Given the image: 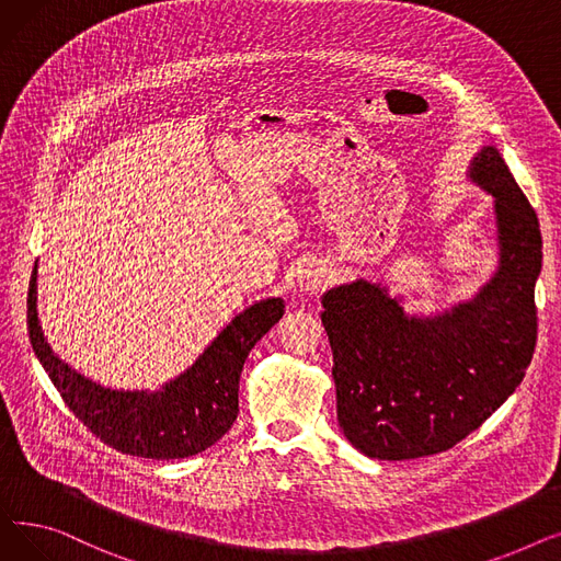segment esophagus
<instances>
[{
    "mask_svg": "<svg viewBox=\"0 0 561 561\" xmlns=\"http://www.w3.org/2000/svg\"><path fill=\"white\" fill-rule=\"evenodd\" d=\"M302 286L307 288V290H320V288H325L328 286V275L325 273H307L305 275V279H302Z\"/></svg>",
    "mask_w": 561,
    "mask_h": 561,
    "instance_id": "1",
    "label": "esophagus"
}]
</instances>
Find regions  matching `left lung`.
Segmentation results:
<instances>
[{
	"label": "left lung",
	"mask_w": 561,
	"mask_h": 561,
	"mask_svg": "<svg viewBox=\"0 0 561 561\" xmlns=\"http://www.w3.org/2000/svg\"><path fill=\"white\" fill-rule=\"evenodd\" d=\"M470 176L495 197L500 268L473 302L438 318H407L364 279L322 296L334 350L336 416L345 438L373 459L450 450L523 381L537 345L539 220L495 147Z\"/></svg>",
	"instance_id": "obj_1"
}]
</instances>
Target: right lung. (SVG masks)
<instances>
[{
  "label": "right lung",
  "mask_w": 561,
  "mask_h": 561,
  "mask_svg": "<svg viewBox=\"0 0 561 561\" xmlns=\"http://www.w3.org/2000/svg\"><path fill=\"white\" fill-rule=\"evenodd\" d=\"M36 268L28 284L26 320L36 357L72 414L108 448L145 459H184L206 448L239 416V381L256 341L284 316V300H263L236 316L204 355L163 391H111L58 359L36 311Z\"/></svg>",
  "instance_id": "obj_1"
}]
</instances>
